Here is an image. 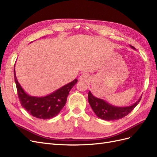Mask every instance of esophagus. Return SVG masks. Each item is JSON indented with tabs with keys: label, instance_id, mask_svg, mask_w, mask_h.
<instances>
[{
	"label": "esophagus",
	"instance_id": "obj_1",
	"mask_svg": "<svg viewBox=\"0 0 157 157\" xmlns=\"http://www.w3.org/2000/svg\"><path fill=\"white\" fill-rule=\"evenodd\" d=\"M90 79V77H89V75L86 73H83L82 75H81L79 77V80H81V81H88Z\"/></svg>",
	"mask_w": 157,
	"mask_h": 157
}]
</instances>
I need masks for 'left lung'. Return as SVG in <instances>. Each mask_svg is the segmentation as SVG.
<instances>
[{
	"instance_id": "1",
	"label": "left lung",
	"mask_w": 157,
	"mask_h": 157,
	"mask_svg": "<svg viewBox=\"0 0 157 157\" xmlns=\"http://www.w3.org/2000/svg\"><path fill=\"white\" fill-rule=\"evenodd\" d=\"M130 46L132 49H135L133 46ZM88 99L92 110L97 116L101 120L112 121L121 119L129 114L139 104L141 97L133 104L125 107L114 106L105 100L93 96L90 91L88 92Z\"/></svg>"
}]
</instances>
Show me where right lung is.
Listing matches in <instances>:
<instances>
[{"instance_id": "right-lung-1", "label": "right lung", "mask_w": 157, "mask_h": 157, "mask_svg": "<svg viewBox=\"0 0 157 157\" xmlns=\"http://www.w3.org/2000/svg\"><path fill=\"white\" fill-rule=\"evenodd\" d=\"M14 76L18 98L22 106L32 116L42 120L51 119L58 115L66 104L71 89L77 82V79H75L50 94L37 97L29 95L24 90L17 80L15 69Z\"/></svg>"}]
</instances>
